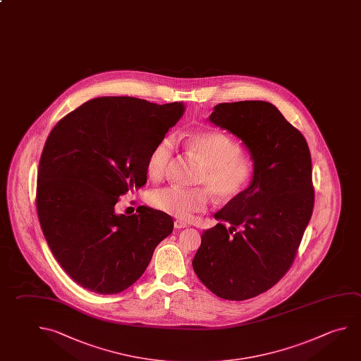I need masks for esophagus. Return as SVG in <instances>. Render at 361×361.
Listing matches in <instances>:
<instances>
[{"instance_id": "1", "label": "esophagus", "mask_w": 361, "mask_h": 361, "mask_svg": "<svg viewBox=\"0 0 361 361\" xmlns=\"http://www.w3.org/2000/svg\"><path fill=\"white\" fill-rule=\"evenodd\" d=\"M173 227L176 228V229H181V228L188 227V223H185V221H181V219H176L175 223H173Z\"/></svg>"}]
</instances>
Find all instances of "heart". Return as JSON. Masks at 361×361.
<instances>
[{
  "instance_id": "b5f03b06",
  "label": "heart",
  "mask_w": 361,
  "mask_h": 361,
  "mask_svg": "<svg viewBox=\"0 0 361 361\" xmlns=\"http://www.w3.org/2000/svg\"><path fill=\"white\" fill-rule=\"evenodd\" d=\"M185 146L204 165L199 183L208 186L221 202L232 200L247 189L252 176L251 162L240 156V143L221 130H207L189 135ZM176 149L173 137H164L149 152L147 172L153 180L164 178L167 166ZM154 208L180 219H190L204 212L209 202V192L202 188H181L171 185L154 190L149 195Z\"/></svg>"
}]
</instances>
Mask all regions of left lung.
Instances as JSON below:
<instances>
[{
	"instance_id": "left-lung-1",
	"label": "left lung",
	"mask_w": 361,
	"mask_h": 361,
	"mask_svg": "<svg viewBox=\"0 0 361 361\" xmlns=\"http://www.w3.org/2000/svg\"><path fill=\"white\" fill-rule=\"evenodd\" d=\"M209 121L246 146L252 180L215 213L192 269L215 295L246 300L276 284L297 255L314 205L310 148L270 102L219 104Z\"/></svg>"
}]
</instances>
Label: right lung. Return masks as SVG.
<instances>
[{"instance_id":"add662e5","label":"right lung","mask_w":361,"mask_h":361,"mask_svg":"<svg viewBox=\"0 0 361 361\" xmlns=\"http://www.w3.org/2000/svg\"><path fill=\"white\" fill-rule=\"evenodd\" d=\"M183 113V102L105 96L51 129L39 162V221L58 264L85 289L126 290L171 234L164 212L142 205L138 214H118L115 204L146 183L151 149Z\"/></svg>"}]
</instances>
